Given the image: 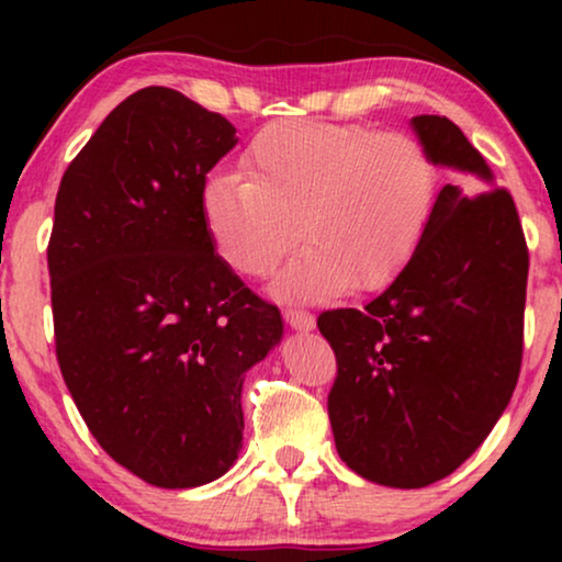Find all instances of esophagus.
<instances>
[{"label": "esophagus", "mask_w": 562, "mask_h": 562, "mask_svg": "<svg viewBox=\"0 0 562 562\" xmlns=\"http://www.w3.org/2000/svg\"><path fill=\"white\" fill-rule=\"evenodd\" d=\"M286 322L291 329H296V333H312L314 325H317L312 314L302 310H286Z\"/></svg>", "instance_id": "obj_1"}]
</instances>
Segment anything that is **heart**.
<instances>
[{
  "label": "heart",
  "instance_id": "heart-1",
  "mask_svg": "<svg viewBox=\"0 0 562 562\" xmlns=\"http://www.w3.org/2000/svg\"><path fill=\"white\" fill-rule=\"evenodd\" d=\"M245 173H214L202 217L214 250L245 276L276 279L279 296L319 299L394 281L422 245L437 196V166L414 135L366 125L286 120L260 130Z\"/></svg>",
  "mask_w": 562,
  "mask_h": 562
}]
</instances>
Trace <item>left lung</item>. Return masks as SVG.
<instances>
[{
  "label": "left lung",
  "mask_w": 562,
  "mask_h": 562,
  "mask_svg": "<svg viewBox=\"0 0 562 562\" xmlns=\"http://www.w3.org/2000/svg\"><path fill=\"white\" fill-rule=\"evenodd\" d=\"M445 183L422 245L363 310L322 312L337 379L327 412L345 465L391 488L445 479L514 394L529 256L517 206L456 122L412 117ZM481 188L488 192L480 194Z\"/></svg>",
  "instance_id": "8db88e82"
}]
</instances>
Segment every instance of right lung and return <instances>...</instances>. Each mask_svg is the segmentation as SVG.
<instances>
[{"mask_svg":"<svg viewBox=\"0 0 562 562\" xmlns=\"http://www.w3.org/2000/svg\"><path fill=\"white\" fill-rule=\"evenodd\" d=\"M235 127L181 91L114 106L66 168L48 245L60 373L97 442L158 488L217 481L243 450V383L281 312L217 256L206 173Z\"/></svg>","mask_w":562,"mask_h":562,"instance_id":"right-lung-1","label":"right lung"}]
</instances>
